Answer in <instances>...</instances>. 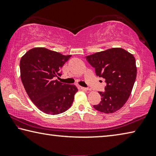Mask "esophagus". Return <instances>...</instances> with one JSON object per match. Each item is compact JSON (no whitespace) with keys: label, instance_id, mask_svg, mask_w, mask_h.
Here are the masks:
<instances>
[{"label":"esophagus","instance_id":"esophagus-1","mask_svg":"<svg viewBox=\"0 0 156 156\" xmlns=\"http://www.w3.org/2000/svg\"><path fill=\"white\" fill-rule=\"evenodd\" d=\"M78 89H79V90H88V88L81 87V86H78Z\"/></svg>","mask_w":156,"mask_h":156}]
</instances>
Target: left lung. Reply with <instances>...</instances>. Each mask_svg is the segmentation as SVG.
<instances>
[{
	"instance_id": "left-lung-1",
	"label": "left lung",
	"mask_w": 156,
	"mask_h": 156,
	"mask_svg": "<svg viewBox=\"0 0 156 156\" xmlns=\"http://www.w3.org/2000/svg\"><path fill=\"white\" fill-rule=\"evenodd\" d=\"M97 76L105 79V91L99 92L101 101L96 110L113 113L121 108L131 94L136 77L135 58L120 48H113L86 57Z\"/></svg>"
}]
</instances>
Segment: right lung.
Returning <instances> with one entry per match:
<instances>
[{"label":"right lung","instance_id":"right-lung-1","mask_svg":"<svg viewBox=\"0 0 156 156\" xmlns=\"http://www.w3.org/2000/svg\"><path fill=\"white\" fill-rule=\"evenodd\" d=\"M71 57L45 48H34L21 58L20 76L25 90L35 106L46 114L64 113L73 104L78 92L76 85L55 80Z\"/></svg>","mask_w":156,"mask_h":156}]
</instances>
